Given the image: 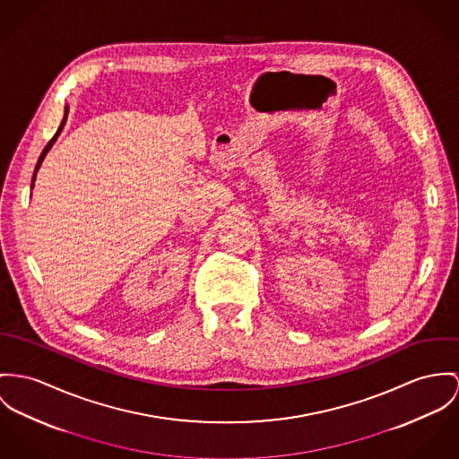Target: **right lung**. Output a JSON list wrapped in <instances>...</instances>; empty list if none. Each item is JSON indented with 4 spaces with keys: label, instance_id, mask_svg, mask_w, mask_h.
Wrapping results in <instances>:
<instances>
[{
    "label": "right lung",
    "instance_id": "add662e5",
    "mask_svg": "<svg viewBox=\"0 0 459 459\" xmlns=\"http://www.w3.org/2000/svg\"><path fill=\"white\" fill-rule=\"evenodd\" d=\"M68 111H70V106H66V109H65V118H63V122H61V126H59V129H57V133L54 134V138L50 140V142L47 143V146L43 148V152H41V155H39V159H38V164H36L35 168V175H33V183H35L36 173H38V169H39V166H41V162H43V159H45V155L48 153V150L52 148V144L56 143L57 140V136L61 134V131H63V127H65V124H66V118H68ZM31 188H33V185H31Z\"/></svg>",
    "mask_w": 459,
    "mask_h": 459
}]
</instances>
